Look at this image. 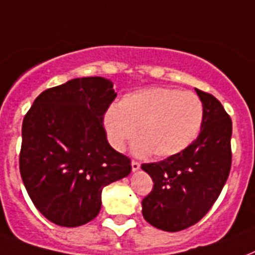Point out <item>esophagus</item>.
<instances>
[{
    "label": "esophagus",
    "instance_id": "34e87169",
    "mask_svg": "<svg viewBox=\"0 0 255 255\" xmlns=\"http://www.w3.org/2000/svg\"><path fill=\"white\" fill-rule=\"evenodd\" d=\"M138 169H139V162H137V161H131V170L133 171H137Z\"/></svg>",
    "mask_w": 255,
    "mask_h": 255
}]
</instances>
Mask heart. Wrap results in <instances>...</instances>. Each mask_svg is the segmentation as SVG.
<instances>
[{"label":"heart","instance_id":"1","mask_svg":"<svg viewBox=\"0 0 255 255\" xmlns=\"http://www.w3.org/2000/svg\"><path fill=\"white\" fill-rule=\"evenodd\" d=\"M203 120V106L197 94L170 88H149L126 94L104 117L106 134L114 149L122 150L139 135L134 150L155 157H170L194 141Z\"/></svg>","mask_w":255,"mask_h":255}]
</instances>
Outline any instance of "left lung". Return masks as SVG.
<instances>
[{
  "label": "left lung",
  "instance_id": "obj_1",
  "mask_svg": "<svg viewBox=\"0 0 255 255\" xmlns=\"http://www.w3.org/2000/svg\"><path fill=\"white\" fill-rule=\"evenodd\" d=\"M195 90L203 106L197 139L177 154L141 166L154 182L142 201V214L165 232H179L203 218L221 194L232 166V120L216 97Z\"/></svg>",
  "mask_w": 255,
  "mask_h": 255
}]
</instances>
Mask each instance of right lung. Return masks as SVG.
<instances>
[{"mask_svg":"<svg viewBox=\"0 0 255 255\" xmlns=\"http://www.w3.org/2000/svg\"><path fill=\"white\" fill-rule=\"evenodd\" d=\"M113 82L84 77L42 92L22 122L19 173L34 206L64 228L94 220L101 193L130 174V158L109 145L104 114Z\"/></svg>","mask_w":255,"mask_h":255,"instance_id":"right-lung-1","label":"right lung"}]
</instances>
